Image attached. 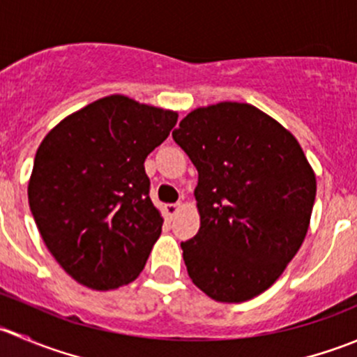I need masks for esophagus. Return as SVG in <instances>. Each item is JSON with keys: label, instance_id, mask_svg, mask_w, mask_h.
<instances>
[{"label": "esophagus", "instance_id": "34e87169", "mask_svg": "<svg viewBox=\"0 0 357 357\" xmlns=\"http://www.w3.org/2000/svg\"><path fill=\"white\" fill-rule=\"evenodd\" d=\"M181 205H183L181 202H176V204H167L165 205V211H167V214L172 218V215H176V212L179 211V207H181Z\"/></svg>", "mask_w": 357, "mask_h": 357}]
</instances>
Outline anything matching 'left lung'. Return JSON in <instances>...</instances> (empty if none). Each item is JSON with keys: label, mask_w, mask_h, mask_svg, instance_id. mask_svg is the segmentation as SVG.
Returning a JSON list of instances; mask_svg holds the SVG:
<instances>
[{"label": "left lung", "mask_w": 357, "mask_h": 357, "mask_svg": "<svg viewBox=\"0 0 357 357\" xmlns=\"http://www.w3.org/2000/svg\"><path fill=\"white\" fill-rule=\"evenodd\" d=\"M172 138L199 171L200 229L181 243L190 278L214 301H250L304 242L314 172L291 132L248 103L190 112Z\"/></svg>", "instance_id": "1"}]
</instances>
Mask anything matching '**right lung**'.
Returning a JSON list of instances; mask_svg holds the SVG:
<instances>
[{
  "instance_id": "add662e5",
  "label": "right lung",
  "mask_w": 357,
  "mask_h": 357,
  "mask_svg": "<svg viewBox=\"0 0 357 357\" xmlns=\"http://www.w3.org/2000/svg\"><path fill=\"white\" fill-rule=\"evenodd\" d=\"M178 114L122 95L68 115L36 152L29 205L43 242L66 273L93 290L128 285L160 236L145 158Z\"/></svg>"
}]
</instances>
